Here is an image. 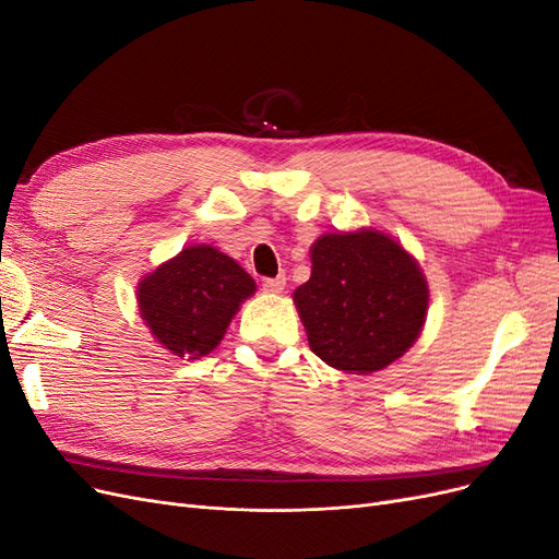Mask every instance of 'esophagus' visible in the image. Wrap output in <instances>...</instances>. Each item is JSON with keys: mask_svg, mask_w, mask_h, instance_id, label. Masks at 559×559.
Masks as SVG:
<instances>
[{"mask_svg": "<svg viewBox=\"0 0 559 559\" xmlns=\"http://www.w3.org/2000/svg\"><path fill=\"white\" fill-rule=\"evenodd\" d=\"M286 286V277L284 275H277V277H265L263 280V292L267 294H280Z\"/></svg>", "mask_w": 559, "mask_h": 559, "instance_id": "1", "label": "esophagus"}]
</instances>
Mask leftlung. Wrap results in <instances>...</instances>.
Returning <instances> with one entry per match:
<instances>
[{
	"mask_svg": "<svg viewBox=\"0 0 559 559\" xmlns=\"http://www.w3.org/2000/svg\"><path fill=\"white\" fill-rule=\"evenodd\" d=\"M294 300L317 357L361 376L396 361L417 341L429 289L399 242L359 230L314 242L312 275Z\"/></svg>",
	"mask_w": 559,
	"mask_h": 559,
	"instance_id": "8db88e82",
	"label": "left lung"
}]
</instances>
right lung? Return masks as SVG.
<instances>
[{
    "instance_id": "right-lung-1",
    "label": "right lung",
    "mask_w": 559,
    "mask_h": 559,
    "mask_svg": "<svg viewBox=\"0 0 559 559\" xmlns=\"http://www.w3.org/2000/svg\"><path fill=\"white\" fill-rule=\"evenodd\" d=\"M257 284L226 253L198 245L142 280L138 300L146 326L177 357H205Z\"/></svg>"
}]
</instances>
